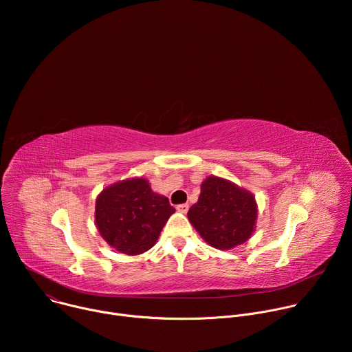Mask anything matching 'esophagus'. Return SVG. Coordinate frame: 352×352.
<instances>
[{
    "label": "esophagus",
    "mask_w": 352,
    "mask_h": 352,
    "mask_svg": "<svg viewBox=\"0 0 352 352\" xmlns=\"http://www.w3.org/2000/svg\"><path fill=\"white\" fill-rule=\"evenodd\" d=\"M177 210L181 212V213H186L189 210V205L188 204H182V205H178L177 206Z\"/></svg>",
    "instance_id": "1"
}]
</instances>
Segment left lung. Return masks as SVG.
I'll use <instances>...</instances> for the list:
<instances>
[{
    "instance_id": "obj_1",
    "label": "left lung",
    "mask_w": 352,
    "mask_h": 352,
    "mask_svg": "<svg viewBox=\"0 0 352 352\" xmlns=\"http://www.w3.org/2000/svg\"><path fill=\"white\" fill-rule=\"evenodd\" d=\"M256 216L254 195L217 177L204 181L197 204L188 212L196 231L217 249L243 243L254 232Z\"/></svg>"
}]
</instances>
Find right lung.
Wrapping results in <instances>:
<instances>
[{"label":"right lung","instance_id":"right-lung-1","mask_svg":"<svg viewBox=\"0 0 352 352\" xmlns=\"http://www.w3.org/2000/svg\"><path fill=\"white\" fill-rule=\"evenodd\" d=\"M175 212L166 196L150 189L143 178L114 184L96 200V224L102 236L125 255L152 248Z\"/></svg>","mask_w":352,"mask_h":352}]
</instances>
